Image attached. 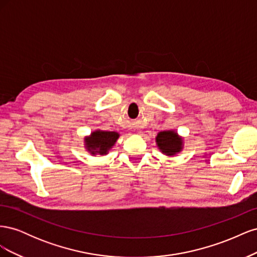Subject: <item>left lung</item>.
<instances>
[{
	"mask_svg": "<svg viewBox=\"0 0 257 257\" xmlns=\"http://www.w3.org/2000/svg\"><path fill=\"white\" fill-rule=\"evenodd\" d=\"M158 149L167 157H174L183 150V137L179 135L175 130L161 131L155 137Z\"/></svg>",
	"mask_w": 257,
	"mask_h": 257,
	"instance_id": "obj_1",
	"label": "left lung"
}]
</instances>
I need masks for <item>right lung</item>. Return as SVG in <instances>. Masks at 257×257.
I'll return each mask as SVG.
<instances>
[{"instance_id":"1","label":"right lung","mask_w":257,"mask_h":257,"mask_svg":"<svg viewBox=\"0 0 257 257\" xmlns=\"http://www.w3.org/2000/svg\"><path fill=\"white\" fill-rule=\"evenodd\" d=\"M120 134L114 131L95 130L91 134L83 138L84 149L91 155H106L112 149V147L118 141Z\"/></svg>"}]
</instances>
